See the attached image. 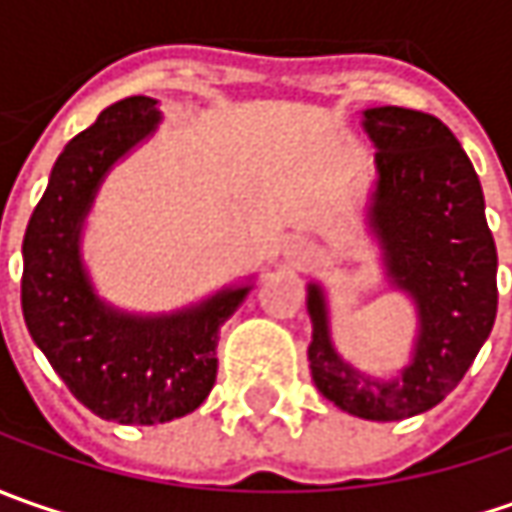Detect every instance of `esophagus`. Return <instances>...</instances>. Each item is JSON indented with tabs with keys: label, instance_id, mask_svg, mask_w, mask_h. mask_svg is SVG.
<instances>
[{
	"label": "esophagus",
	"instance_id": "1",
	"mask_svg": "<svg viewBox=\"0 0 512 512\" xmlns=\"http://www.w3.org/2000/svg\"><path fill=\"white\" fill-rule=\"evenodd\" d=\"M282 259H285L287 270L307 265V262L313 259V245H310L307 239H302V236H293V239H287L285 247H282Z\"/></svg>",
	"mask_w": 512,
	"mask_h": 512
}]
</instances>
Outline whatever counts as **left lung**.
I'll use <instances>...</instances> for the list:
<instances>
[{
  "mask_svg": "<svg viewBox=\"0 0 512 512\" xmlns=\"http://www.w3.org/2000/svg\"><path fill=\"white\" fill-rule=\"evenodd\" d=\"M362 128L376 148L367 219L390 285L416 305L419 336L402 376L370 379L336 353L325 290L310 282L307 359L319 393L344 413L399 422L442 402L482 350L499 307V256L482 182L442 119L384 105L362 110Z\"/></svg>",
  "mask_w": 512,
  "mask_h": 512,
  "instance_id": "1",
  "label": "left lung"
}]
</instances>
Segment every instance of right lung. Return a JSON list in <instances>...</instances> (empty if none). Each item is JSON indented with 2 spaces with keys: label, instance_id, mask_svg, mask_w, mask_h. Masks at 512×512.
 <instances>
[{
  "label": "right lung",
  "instance_id": "obj_1",
  "mask_svg": "<svg viewBox=\"0 0 512 512\" xmlns=\"http://www.w3.org/2000/svg\"><path fill=\"white\" fill-rule=\"evenodd\" d=\"M150 96H128L73 136L50 170L22 242V313L30 339L99 419L162 424L193 413L216 382L219 330L250 285L199 305L136 316L96 296L82 265V225L108 170L159 125Z\"/></svg>",
  "mask_w": 512,
  "mask_h": 512
}]
</instances>
